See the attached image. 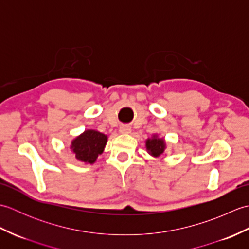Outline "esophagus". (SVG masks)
<instances>
[{
	"label": "esophagus",
	"instance_id": "obj_1",
	"mask_svg": "<svg viewBox=\"0 0 249 249\" xmlns=\"http://www.w3.org/2000/svg\"><path fill=\"white\" fill-rule=\"evenodd\" d=\"M120 133L122 134H129L130 133V127L128 125H122L120 127Z\"/></svg>",
	"mask_w": 249,
	"mask_h": 249
}]
</instances>
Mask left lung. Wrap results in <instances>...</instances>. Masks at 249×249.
<instances>
[{
	"label": "left lung",
	"instance_id": "1",
	"mask_svg": "<svg viewBox=\"0 0 249 249\" xmlns=\"http://www.w3.org/2000/svg\"><path fill=\"white\" fill-rule=\"evenodd\" d=\"M146 149L150 151L153 156L157 157L165 150V143H163L162 139H157L154 137L153 139H149L146 141Z\"/></svg>",
	"mask_w": 249,
	"mask_h": 249
}]
</instances>
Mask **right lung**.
Masks as SVG:
<instances>
[{
	"instance_id": "add662e5",
	"label": "right lung",
	"mask_w": 249,
	"mask_h": 249,
	"mask_svg": "<svg viewBox=\"0 0 249 249\" xmlns=\"http://www.w3.org/2000/svg\"><path fill=\"white\" fill-rule=\"evenodd\" d=\"M107 136L96 130H87L71 142V149L79 160L93 163L102 154Z\"/></svg>"
}]
</instances>
